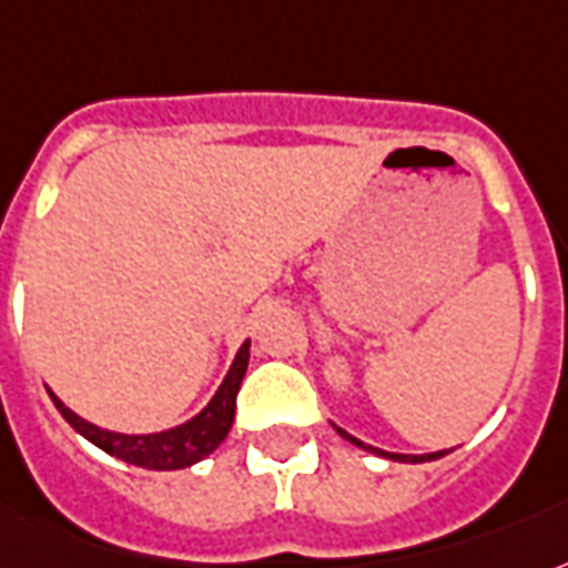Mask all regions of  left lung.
<instances>
[{
	"instance_id": "8db88e82",
	"label": "left lung",
	"mask_w": 568,
	"mask_h": 568,
	"mask_svg": "<svg viewBox=\"0 0 568 568\" xmlns=\"http://www.w3.org/2000/svg\"><path fill=\"white\" fill-rule=\"evenodd\" d=\"M336 432H339V435H342V438H345V440H352V444H357V447L369 449V453H375V456L393 458V462H432V458H440V456H444V449H440V453H426V456H402V453H384V449L366 447V444H363V440L352 438V435H348V432H342V428H336Z\"/></svg>"
}]
</instances>
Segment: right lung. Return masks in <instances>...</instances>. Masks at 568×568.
I'll use <instances>...</instances> for the list:
<instances>
[{"mask_svg": "<svg viewBox=\"0 0 568 568\" xmlns=\"http://www.w3.org/2000/svg\"><path fill=\"white\" fill-rule=\"evenodd\" d=\"M246 361H250V342L241 345L232 369H229L226 381L220 384L216 396L207 402V408L202 414L184 423V426L169 428V432H158V435H119V432H106L92 423H85L77 417L71 408H64L62 399H55V393H50V399L59 408L68 423H71L82 438L92 440L94 447H101L103 453L128 462V465L149 467V470H179V467H190L211 456L223 440H226L232 419H235V402L241 381H244Z\"/></svg>", "mask_w": 568, "mask_h": 568, "instance_id": "1", "label": "right lung"}]
</instances>
